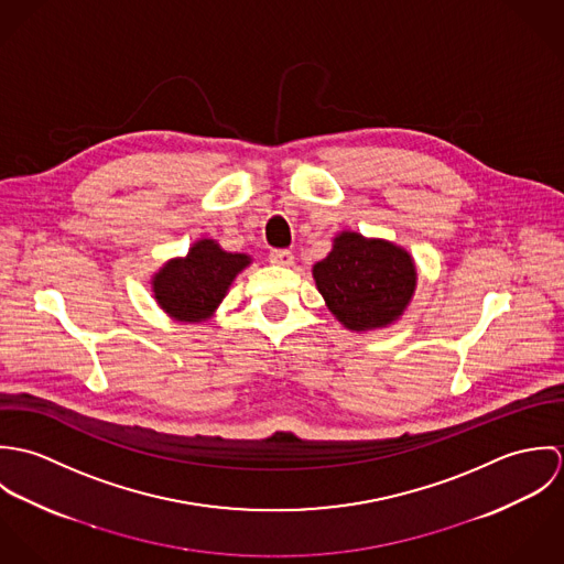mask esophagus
Instances as JSON below:
<instances>
[{
  "label": "esophagus",
  "mask_w": 564,
  "mask_h": 564,
  "mask_svg": "<svg viewBox=\"0 0 564 564\" xmlns=\"http://www.w3.org/2000/svg\"><path fill=\"white\" fill-rule=\"evenodd\" d=\"M269 260H271L273 264L289 267V264H293V253H291L289 249H273V251L269 253Z\"/></svg>",
  "instance_id": "obj_1"
}]
</instances>
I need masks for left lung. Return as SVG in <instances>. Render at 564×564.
<instances>
[{"mask_svg":"<svg viewBox=\"0 0 564 564\" xmlns=\"http://www.w3.org/2000/svg\"><path fill=\"white\" fill-rule=\"evenodd\" d=\"M313 278L329 313L356 332L398 322L416 286L414 260L403 247L358 232H340Z\"/></svg>","mask_w":564,"mask_h":564,"instance_id":"1","label":"left lung"}]
</instances>
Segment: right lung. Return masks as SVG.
<instances>
[{
    "instance_id": "add662e5",
    "label": "right lung",
    "mask_w": 564,
    "mask_h": 564,
    "mask_svg": "<svg viewBox=\"0 0 564 564\" xmlns=\"http://www.w3.org/2000/svg\"><path fill=\"white\" fill-rule=\"evenodd\" d=\"M249 262L247 253L224 251L219 242L202 239L193 242L184 258L162 264L152 278V291L159 306L175 322H206Z\"/></svg>"
}]
</instances>
